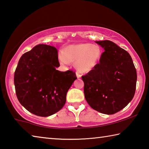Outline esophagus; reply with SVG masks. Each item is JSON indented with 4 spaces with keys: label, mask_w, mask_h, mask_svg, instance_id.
Instances as JSON below:
<instances>
[{
    "label": "esophagus",
    "mask_w": 149,
    "mask_h": 149,
    "mask_svg": "<svg viewBox=\"0 0 149 149\" xmlns=\"http://www.w3.org/2000/svg\"><path fill=\"white\" fill-rule=\"evenodd\" d=\"M76 75H77V78H79V77H81V74H80L79 72H76Z\"/></svg>",
    "instance_id": "1"
}]
</instances>
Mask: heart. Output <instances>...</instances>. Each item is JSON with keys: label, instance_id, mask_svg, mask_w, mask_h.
Returning <instances> with one entry per match:
<instances>
[{"label": "heart", "instance_id": "obj_1", "mask_svg": "<svg viewBox=\"0 0 149 149\" xmlns=\"http://www.w3.org/2000/svg\"><path fill=\"white\" fill-rule=\"evenodd\" d=\"M101 54V49L97 45L79 43L65 47L59 54L58 58L63 64L74 62L78 71L88 73L97 67Z\"/></svg>", "mask_w": 149, "mask_h": 149}]
</instances>
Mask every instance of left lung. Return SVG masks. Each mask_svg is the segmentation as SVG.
Segmentation results:
<instances>
[{
  "mask_svg": "<svg viewBox=\"0 0 149 149\" xmlns=\"http://www.w3.org/2000/svg\"><path fill=\"white\" fill-rule=\"evenodd\" d=\"M104 48L100 62L81 77L85 98L93 109L114 114L125 108L135 95L137 71L132 57L112 41H96Z\"/></svg>",
  "mask_w": 149,
  "mask_h": 149,
  "instance_id": "left-lung-1",
  "label": "left lung"
}]
</instances>
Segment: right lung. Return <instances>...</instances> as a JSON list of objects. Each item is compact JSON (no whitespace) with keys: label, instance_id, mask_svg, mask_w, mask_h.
<instances>
[{"label":"right lung","instance_id":"right-lung-1","mask_svg":"<svg viewBox=\"0 0 149 149\" xmlns=\"http://www.w3.org/2000/svg\"><path fill=\"white\" fill-rule=\"evenodd\" d=\"M58 50L41 44L20 58L14 73L17 99L32 114L47 117L61 110L66 94L74 81L75 72H60Z\"/></svg>","mask_w":149,"mask_h":149}]
</instances>
